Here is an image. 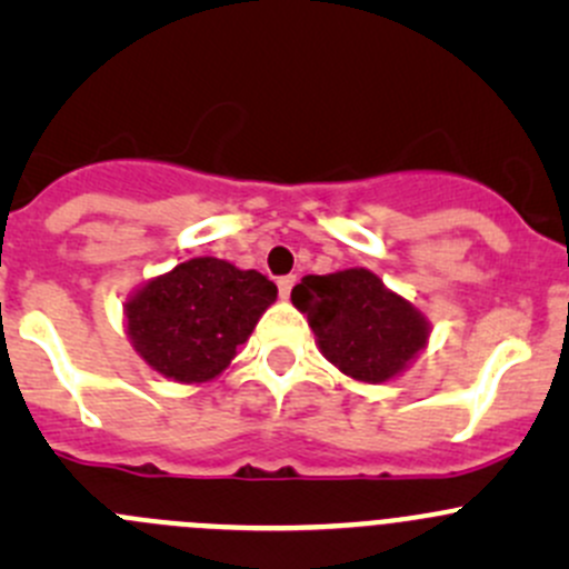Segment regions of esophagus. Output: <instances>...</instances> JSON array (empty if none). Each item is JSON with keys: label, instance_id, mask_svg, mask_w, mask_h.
<instances>
[{"label": "esophagus", "instance_id": "esophagus-1", "mask_svg": "<svg viewBox=\"0 0 569 569\" xmlns=\"http://www.w3.org/2000/svg\"><path fill=\"white\" fill-rule=\"evenodd\" d=\"M295 274H283V278L278 280V291H280V297H283V300H289V295H291V289H295Z\"/></svg>", "mask_w": 569, "mask_h": 569}]
</instances>
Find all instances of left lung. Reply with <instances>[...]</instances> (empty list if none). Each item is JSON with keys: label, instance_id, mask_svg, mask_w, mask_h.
<instances>
[{"label": "left lung", "instance_id": "left-lung-1", "mask_svg": "<svg viewBox=\"0 0 569 569\" xmlns=\"http://www.w3.org/2000/svg\"><path fill=\"white\" fill-rule=\"evenodd\" d=\"M291 302L308 317L321 355L360 382H386L427 347L421 311L369 269L306 274Z\"/></svg>", "mask_w": 569, "mask_h": 569}]
</instances>
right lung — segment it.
Here are the masks:
<instances>
[{
	"label": "right lung",
	"mask_w": 569,
	"mask_h": 569,
	"mask_svg": "<svg viewBox=\"0 0 569 569\" xmlns=\"http://www.w3.org/2000/svg\"><path fill=\"white\" fill-rule=\"evenodd\" d=\"M274 297L278 286L256 269L192 258L126 302V327L153 371L176 382H209L237 358Z\"/></svg>",
	"instance_id": "obj_1"
}]
</instances>
